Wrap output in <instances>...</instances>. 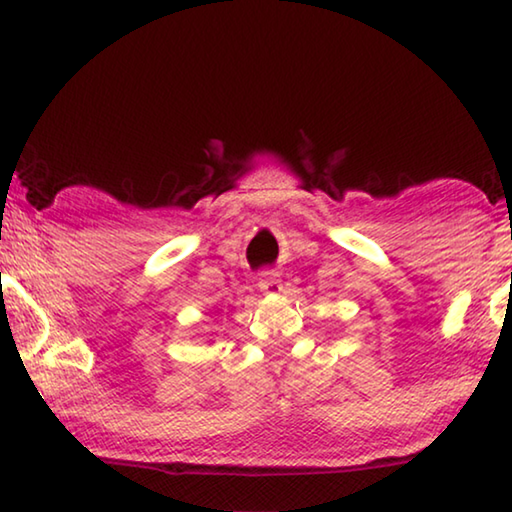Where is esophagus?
<instances>
[{
  "label": "esophagus",
  "instance_id": "34e87169",
  "mask_svg": "<svg viewBox=\"0 0 512 512\" xmlns=\"http://www.w3.org/2000/svg\"><path fill=\"white\" fill-rule=\"evenodd\" d=\"M258 288H261L263 294H279L281 292V276L274 270L263 272L261 279H258Z\"/></svg>",
  "mask_w": 512,
  "mask_h": 512
}]
</instances>
